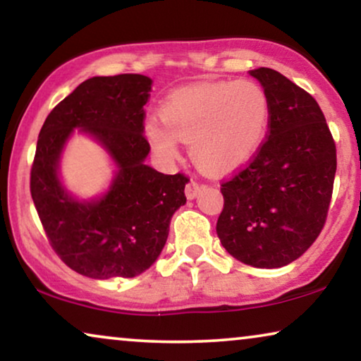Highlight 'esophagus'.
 <instances>
[{"label": "esophagus", "mask_w": 361, "mask_h": 361, "mask_svg": "<svg viewBox=\"0 0 361 361\" xmlns=\"http://www.w3.org/2000/svg\"><path fill=\"white\" fill-rule=\"evenodd\" d=\"M200 191H201V185L196 183V181H190V183L186 185V188H185L186 198H188V200H195L196 196L200 195Z\"/></svg>", "instance_id": "obj_1"}]
</instances>
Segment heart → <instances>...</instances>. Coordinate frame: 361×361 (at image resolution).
Returning a JSON list of instances; mask_svg holds the SVG:
<instances>
[{"label": "heart", "instance_id": "1", "mask_svg": "<svg viewBox=\"0 0 361 361\" xmlns=\"http://www.w3.org/2000/svg\"><path fill=\"white\" fill-rule=\"evenodd\" d=\"M271 102L256 80H216L178 89L160 107V119L145 123L150 147L165 160L178 157V140L206 171L241 166L267 135Z\"/></svg>", "mask_w": 361, "mask_h": 361}]
</instances>
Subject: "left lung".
Wrapping results in <instances>:
<instances>
[{"instance_id": "obj_1", "label": "left lung", "mask_w": 361, "mask_h": 361, "mask_svg": "<svg viewBox=\"0 0 361 361\" xmlns=\"http://www.w3.org/2000/svg\"><path fill=\"white\" fill-rule=\"evenodd\" d=\"M249 74L269 95V137L254 160L221 185L216 233L238 261L277 269L299 259L324 228L337 150L310 94L269 67Z\"/></svg>"}]
</instances>
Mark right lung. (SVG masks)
<instances>
[{
	"mask_svg": "<svg viewBox=\"0 0 361 361\" xmlns=\"http://www.w3.org/2000/svg\"><path fill=\"white\" fill-rule=\"evenodd\" d=\"M152 84L142 74L92 77L52 109L39 132L32 201L51 246L85 277H135L150 269L165 247L171 216L186 203L188 178L145 165L143 105ZM75 130L116 165L109 188L95 199H79L60 180L61 153Z\"/></svg>",
	"mask_w": 361,
	"mask_h": 361,
	"instance_id": "right-lung-1",
	"label": "right lung"
}]
</instances>
